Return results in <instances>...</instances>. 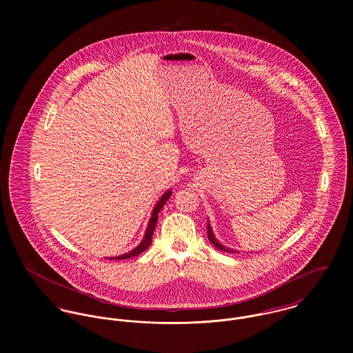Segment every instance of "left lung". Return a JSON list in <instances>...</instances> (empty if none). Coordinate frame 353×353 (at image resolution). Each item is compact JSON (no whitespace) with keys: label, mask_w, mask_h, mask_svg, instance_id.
I'll list each match as a JSON object with an SVG mask.
<instances>
[{"label":"left lung","mask_w":353,"mask_h":353,"mask_svg":"<svg viewBox=\"0 0 353 353\" xmlns=\"http://www.w3.org/2000/svg\"><path fill=\"white\" fill-rule=\"evenodd\" d=\"M208 239H209V242H210L217 250H221V252H236V250H234V249L225 248L224 245H221V243L216 239V236H214V234H213V231H212V227H210V224H209V220H208Z\"/></svg>","instance_id":"left-lung-1"}]
</instances>
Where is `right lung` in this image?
I'll list each match as a JSON object with an SVG mask.
<instances>
[{
	"label": "right lung",
	"mask_w": 353,
	"mask_h": 353,
	"mask_svg": "<svg viewBox=\"0 0 353 353\" xmlns=\"http://www.w3.org/2000/svg\"><path fill=\"white\" fill-rule=\"evenodd\" d=\"M171 194H172V192H171V189H168V190L159 199V201L156 202V205H154V208H153V210H152L151 219H150V221H148V225H147V230H145V234H144L143 241H141L133 250L125 252V254H122V255L108 256L107 259H126V258H130V256H136V255L145 252V250L150 248V245L152 243V235H153V231H154V227H156V223H157V214H159V212L161 210V208L164 206V203L168 201V199L171 197Z\"/></svg>",
	"instance_id": "right-lung-1"
}]
</instances>
